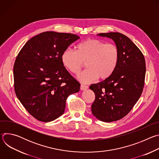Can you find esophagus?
Returning <instances> with one entry per match:
<instances>
[{"mask_svg": "<svg viewBox=\"0 0 159 159\" xmlns=\"http://www.w3.org/2000/svg\"><path fill=\"white\" fill-rule=\"evenodd\" d=\"M89 87H88V86H87V85H80V89L82 90H86V89H87Z\"/></svg>", "mask_w": 159, "mask_h": 159, "instance_id": "obj_1", "label": "esophagus"}]
</instances>
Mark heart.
Returning <instances> with one entry per match:
<instances>
[{
    "label": "heart",
    "mask_w": 159,
    "mask_h": 159,
    "mask_svg": "<svg viewBox=\"0 0 159 159\" xmlns=\"http://www.w3.org/2000/svg\"><path fill=\"white\" fill-rule=\"evenodd\" d=\"M118 48L96 39H88L77 46V50L66 48L61 55L63 65L73 74H79L86 63L87 70L78 75L82 83L92 82L99 77L109 78L116 69L119 61Z\"/></svg>",
    "instance_id": "1"
}]
</instances>
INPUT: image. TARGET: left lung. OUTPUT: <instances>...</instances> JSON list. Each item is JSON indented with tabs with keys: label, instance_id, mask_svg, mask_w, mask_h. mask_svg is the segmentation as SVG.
I'll return each mask as SVG.
<instances>
[{
	"label": "left lung",
	"instance_id": "obj_1",
	"mask_svg": "<svg viewBox=\"0 0 159 159\" xmlns=\"http://www.w3.org/2000/svg\"><path fill=\"white\" fill-rule=\"evenodd\" d=\"M98 35L114 41L120 57L114 73L89 87L96 96L91 110L98 120L112 122L127 115L141 96L146 72L145 60L140 49L126 36L117 32Z\"/></svg>",
	"mask_w": 159,
	"mask_h": 159
}]
</instances>
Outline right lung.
I'll return each instance as SVG.
<instances>
[{
    "label": "right lung",
    "instance_id": "obj_1",
    "mask_svg": "<svg viewBox=\"0 0 159 159\" xmlns=\"http://www.w3.org/2000/svg\"><path fill=\"white\" fill-rule=\"evenodd\" d=\"M79 36L46 31L28 40L14 65L17 98L36 120L49 122L62 115L69 95L79 91L80 84L61 61L65 50Z\"/></svg>",
    "mask_w": 159,
    "mask_h": 159
}]
</instances>
